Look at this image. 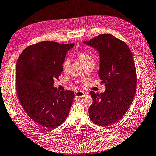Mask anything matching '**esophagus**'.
I'll return each instance as SVG.
<instances>
[{"mask_svg":"<svg viewBox=\"0 0 156 156\" xmlns=\"http://www.w3.org/2000/svg\"><path fill=\"white\" fill-rule=\"evenodd\" d=\"M85 93L84 92H83V91H76V93H75V97H76V98H81V97H83V96H84L85 95Z\"/></svg>","mask_w":156,"mask_h":156,"instance_id":"34e87169","label":"esophagus"}]
</instances>
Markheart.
<instances>
[{
	"instance_id": "1",
	"label": "heart",
	"mask_w": 156,
	"mask_h": 156,
	"mask_svg": "<svg viewBox=\"0 0 156 156\" xmlns=\"http://www.w3.org/2000/svg\"><path fill=\"white\" fill-rule=\"evenodd\" d=\"M78 55H79V57L81 59L82 63L84 64V65H86L88 63H89L90 62L94 61L92 55L90 53H88V52H87V51H81V52L79 53ZM69 63H70V59H69V58H65V60H64L63 63V67L64 69L66 70V69H68V66L69 65Z\"/></svg>"
}]
</instances>
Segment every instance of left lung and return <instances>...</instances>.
I'll return each instance as SVG.
<instances>
[{"label": "left lung", "instance_id": "left-lung-1", "mask_svg": "<svg viewBox=\"0 0 156 156\" xmlns=\"http://www.w3.org/2000/svg\"><path fill=\"white\" fill-rule=\"evenodd\" d=\"M83 43L98 51V74L106 87L104 93H90L93 98L90 118L102 127L112 125L125 115L136 94L137 76L133 54L125 42L111 34H101Z\"/></svg>", "mask_w": 156, "mask_h": 156}]
</instances>
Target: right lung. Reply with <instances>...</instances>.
Listing matches in <instances>:
<instances>
[{"label": "right lung", "instance_id": "obj_1", "mask_svg": "<svg viewBox=\"0 0 156 156\" xmlns=\"http://www.w3.org/2000/svg\"><path fill=\"white\" fill-rule=\"evenodd\" d=\"M74 44L41 41L27 47L16 65V90L20 104L33 121L53 129L66 119L74 92L53 87L63 72L66 53Z\"/></svg>", "mask_w": 156, "mask_h": 156}]
</instances>
